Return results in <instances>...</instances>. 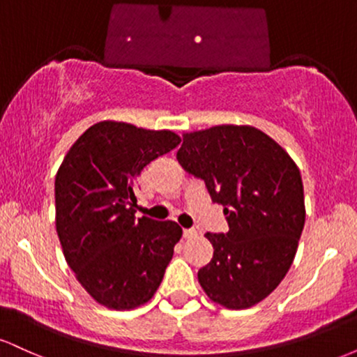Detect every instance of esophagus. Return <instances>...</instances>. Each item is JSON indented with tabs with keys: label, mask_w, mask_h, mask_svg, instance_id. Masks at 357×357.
Returning <instances> with one entry per match:
<instances>
[{
	"label": "esophagus",
	"mask_w": 357,
	"mask_h": 357,
	"mask_svg": "<svg viewBox=\"0 0 357 357\" xmlns=\"http://www.w3.org/2000/svg\"><path fill=\"white\" fill-rule=\"evenodd\" d=\"M183 236L184 238H196V236H198V231H196L195 228H184Z\"/></svg>",
	"instance_id": "esophagus-1"
}]
</instances>
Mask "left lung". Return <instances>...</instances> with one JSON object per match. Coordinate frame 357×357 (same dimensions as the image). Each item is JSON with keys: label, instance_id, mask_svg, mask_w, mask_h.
I'll return each mask as SVG.
<instances>
[{"label": "left lung", "instance_id": "1", "mask_svg": "<svg viewBox=\"0 0 357 357\" xmlns=\"http://www.w3.org/2000/svg\"><path fill=\"white\" fill-rule=\"evenodd\" d=\"M223 204L227 233H206L213 258L199 268L206 296L227 309H248L284 280L305 223L301 171L284 147L252 126L186 132L178 154Z\"/></svg>", "mask_w": 357, "mask_h": 357}]
</instances>
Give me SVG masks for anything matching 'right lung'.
<instances>
[{
  "mask_svg": "<svg viewBox=\"0 0 357 357\" xmlns=\"http://www.w3.org/2000/svg\"><path fill=\"white\" fill-rule=\"evenodd\" d=\"M181 142L173 130L116 121L89 127L55 178V223L68 267L100 305L129 310L151 301L183 230L136 218L142 169Z\"/></svg>",
  "mask_w": 357,
  "mask_h": 357,
  "instance_id": "1",
  "label": "right lung"
}]
</instances>
